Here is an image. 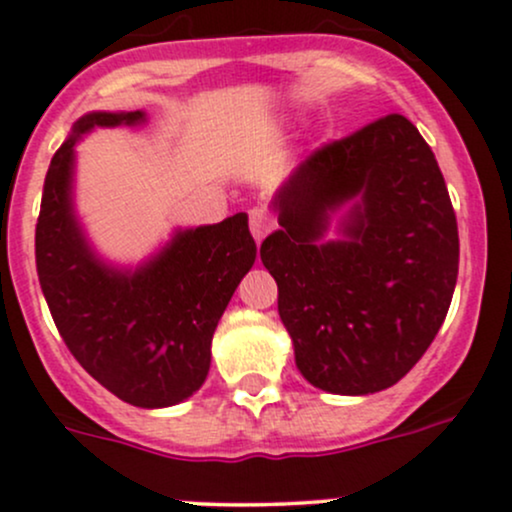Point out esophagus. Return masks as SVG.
<instances>
[{
  "label": "esophagus",
  "instance_id": "34e87169",
  "mask_svg": "<svg viewBox=\"0 0 512 512\" xmlns=\"http://www.w3.org/2000/svg\"><path fill=\"white\" fill-rule=\"evenodd\" d=\"M249 227H251V234H254V239L261 244V241L266 239V234L273 229V219L268 217L266 210L256 207V210H251L249 214Z\"/></svg>",
  "mask_w": 512,
  "mask_h": 512
}]
</instances>
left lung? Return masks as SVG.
<instances>
[{
  "label": "left lung",
  "mask_w": 512,
  "mask_h": 512,
  "mask_svg": "<svg viewBox=\"0 0 512 512\" xmlns=\"http://www.w3.org/2000/svg\"><path fill=\"white\" fill-rule=\"evenodd\" d=\"M261 244L305 381L386 390L437 337L459 273L456 217L432 148L388 114L302 161L271 202ZM343 212L338 236L326 239Z\"/></svg>",
  "instance_id": "left-lung-1"
}]
</instances>
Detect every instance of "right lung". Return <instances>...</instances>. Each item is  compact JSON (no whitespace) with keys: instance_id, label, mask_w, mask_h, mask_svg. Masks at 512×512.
<instances>
[{"instance_id":"obj_1","label":"right lung","mask_w":512,"mask_h":512,"mask_svg":"<svg viewBox=\"0 0 512 512\" xmlns=\"http://www.w3.org/2000/svg\"><path fill=\"white\" fill-rule=\"evenodd\" d=\"M146 112H90L73 124L43 183L36 268L60 337L80 366L136 408H170L200 390L212 337L256 261L246 212L175 229L139 266L97 254L75 212V146L85 134L139 126Z\"/></svg>"}]
</instances>
